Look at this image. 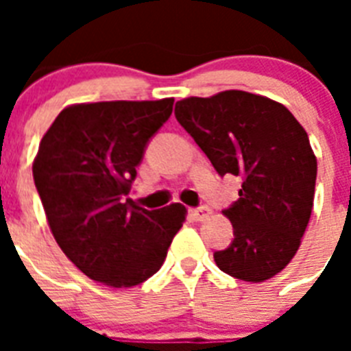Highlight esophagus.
I'll return each mask as SVG.
<instances>
[{
	"label": "esophagus",
	"instance_id": "1",
	"mask_svg": "<svg viewBox=\"0 0 351 351\" xmlns=\"http://www.w3.org/2000/svg\"><path fill=\"white\" fill-rule=\"evenodd\" d=\"M211 215V209L208 206H200V208L191 209V217L195 220H206Z\"/></svg>",
	"mask_w": 351,
	"mask_h": 351
}]
</instances>
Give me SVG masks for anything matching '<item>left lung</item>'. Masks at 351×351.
I'll return each mask as SVG.
<instances>
[{"label":"left lung","instance_id":"8db88e82","mask_svg":"<svg viewBox=\"0 0 351 351\" xmlns=\"http://www.w3.org/2000/svg\"><path fill=\"white\" fill-rule=\"evenodd\" d=\"M175 117L220 176L242 178L222 213L234 239L215 251L224 273L262 282L293 258L310 222L317 158L304 127L277 101L245 90L176 101Z\"/></svg>","mask_w":351,"mask_h":351}]
</instances>
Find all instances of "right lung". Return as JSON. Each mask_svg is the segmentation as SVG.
<instances>
[{
    "instance_id": "add662e5",
    "label": "right lung",
    "mask_w": 351,
    "mask_h": 351,
    "mask_svg": "<svg viewBox=\"0 0 351 351\" xmlns=\"http://www.w3.org/2000/svg\"><path fill=\"white\" fill-rule=\"evenodd\" d=\"M173 101L71 106L41 138L32 175L51 231L96 282L131 288L153 277L186 220L182 204L147 211L123 200Z\"/></svg>"
}]
</instances>
